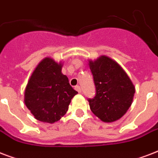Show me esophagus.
Listing matches in <instances>:
<instances>
[{
    "label": "esophagus",
    "instance_id": "1",
    "mask_svg": "<svg viewBox=\"0 0 158 158\" xmlns=\"http://www.w3.org/2000/svg\"><path fill=\"white\" fill-rule=\"evenodd\" d=\"M74 89H75L77 92H79V93H80V92H81V88H80V86H79V85L74 86Z\"/></svg>",
    "mask_w": 158,
    "mask_h": 158
}]
</instances>
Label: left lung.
<instances>
[{"instance_id": "left-lung-1", "label": "left lung", "mask_w": 158, "mask_h": 158, "mask_svg": "<svg viewBox=\"0 0 158 158\" xmlns=\"http://www.w3.org/2000/svg\"><path fill=\"white\" fill-rule=\"evenodd\" d=\"M96 94L89 98L90 109L104 122H113L125 115L135 94L134 84L117 62L102 56L89 61Z\"/></svg>"}]
</instances>
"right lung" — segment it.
<instances>
[{
  "instance_id": "obj_1",
  "label": "right lung",
  "mask_w": 158,
  "mask_h": 158,
  "mask_svg": "<svg viewBox=\"0 0 158 158\" xmlns=\"http://www.w3.org/2000/svg\"><path fill=\"white\" fill-rule=\"evenodd\" d=\"M61 64L45 58L38 64L26 87L24 102L37 120L48 123L59 120L68 110L78 92L61 73Z\"/></svg>"
}]
</instances>
